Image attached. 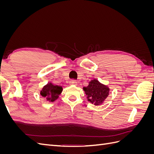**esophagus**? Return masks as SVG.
<instances>
[{
    "label": "esophagus",
    "mask_w": 154,
    "mask_h": 154,
    "mask_svg": "<svg viewBox=\"0 0 154 154\" xmlns=\"http://www.w3.org/2000/svg\"><path fill=\"white\" fill-rule=\"evenodd\" d=\"M70 85H77V82L74 80H71L69 82Z\"/></svg>",
    "instance_id": "esophagus-1"
}]
</instances>
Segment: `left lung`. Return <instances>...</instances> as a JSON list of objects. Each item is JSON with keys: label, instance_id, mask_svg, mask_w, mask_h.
Instances as JSON below:
<instances>
[{"label": "left lung", "instance_id": "8db88e82", "mask_svg": "<svg viewBox=\"0 0 154 154\" xmlns=\"http://www.w3.org/2000/svg\"><path fill=\"white\" fill-rule=\"evenodd\" d=\"M83 88L88 101L95 105H101L109 94V88L96 79L91 80L87 87Z\"/></svg>", "mask_w": 154, "mask_h": 154}]
</instances>
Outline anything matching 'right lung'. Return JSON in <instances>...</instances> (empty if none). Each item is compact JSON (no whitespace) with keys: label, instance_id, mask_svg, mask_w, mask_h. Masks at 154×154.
Here are the masks:
<instances>
[{"label":"right lung","instance_id":"obj_1","mask_svg":"<svg viewBox=\"0 0 154 154\" xmlns=\"http://www.w3.org/2000/svg\"><path fill=\"white\" fill-rule=\"evenodd\" d=\"M62 89L63 88L61 86L54 85L53 83H48L40 91V94L47 99L48 101L53 102L58 99Z\"/></svg>","mask_w":154,"mask_h":154}]
</instances>
